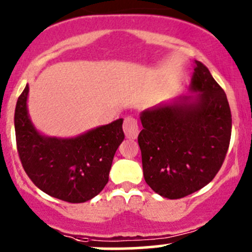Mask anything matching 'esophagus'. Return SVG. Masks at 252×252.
<instances>
[{
  "label": "esophagus",
  "mask_w": 252,
  "mask_h": 252,
  "mask_svg": "<svg viewBox=\"0 0 252 252\" xmlns=\"http://www.w3.org/2000/svg\"><path fill=\"white\" fill-rule=\"evenodd\" d=\"M123 130L128 139H136L137 134H139V124H137V121L132 117H126L124 120Z\"/></svg>",
  "instance_id": "obj_1"
}]
</instances>
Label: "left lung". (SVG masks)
<instances>
[{"instance_id": "8db88e82", "label": "left lung", "mask_w": 252, "mask_h": 252, "mask_svg": "<svg viewBox=\"0 0 252 252\" xmlns=\"http://www.w3.org/2000/svg\"><path fill=\"white\" fill-rule=\"evenodd\" d=\"M200 92L142 112L137 137L145 181L176 200L213 181L226 158L232 131L227 96L208 68L196 61L191 87Z\"/></svg>"}]
</instances>
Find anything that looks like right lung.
<instances>
[{
  "label": "right lung",
  "mask_w": 252,
  "mask_h": 252,
  "mask_svg": "<svg viewBox=\"0 0 252 252\" xmlns=\"http://www.w3.org/2000/svg\"><path fill=\"white\" fill-rule=\"evenodd\" d=\"M27 94L26 85L14 113L16 148L26 175L41 191L65 202L93 198L109 182L113 157L124 140L123 120L74 139L41 136L27 115Z\"/></svg>",
  "instance_id": "1"
}]
</instances>
